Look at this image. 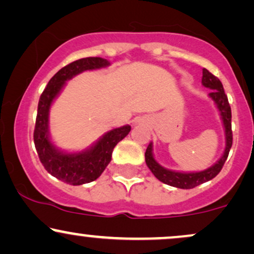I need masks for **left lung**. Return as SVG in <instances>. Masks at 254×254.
<instances>
[{
	"instance_id": "left-lung-1",
	"label": "left lung",
	"mask_w": 254,
	"mask_h": 254,
	"mask_svg": "<svg viewBox=\"0 0 254 254\" xmlns=\"http://www.w3.org/2000/svg\"><path fill=\"white\" fill-rule=\"evenodd\" d=\"M202 85L204 87H208L213 90L209 93V97L212 98L213 102L215 103L216 108L219 109L220 116H221L222 123L225 127L226 133V148L221 158L216 162L214 166H212L208 169L203 170V172L197 173H180L173 172V170L166 169L155 161L154 155H152V143L148 145L145 151V162L146 166L151 170V173L160 180L161 182L166 183V185L172 186V187L181 188V189H191L196 187L198 185L209 181V180L214 179V177L220 173V170L224 167L226 160H227L228 154H230V149L232 148V143H233V135H232V112L231 106L228 103V98L226 96L224 86H222L221 81L219 80L215 75H213L208 69H202Z\"/></svg>"
}]
</instances>
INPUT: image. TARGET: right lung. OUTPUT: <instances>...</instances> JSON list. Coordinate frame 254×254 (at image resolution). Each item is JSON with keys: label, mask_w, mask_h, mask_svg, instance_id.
I'll return each mask as SVG.
<instances>
[{"label": "right lung", "mask_w": 254, "mask_h": 254, "mask_svg": "<svg viewBox=\"0 0 254 254\" xmlns=\"http://www.w3.org/2000/svg\"><path fill=\"white\" fill-rule=\"evenodd\" d=\"M109 65L108 60L97 57L82 58L73 61L63 67L51 78L44 92L40 96L34 129L35 149L45 169L52 176L57 177L67 185L80 186L97 180L111 161L115 146L131 130L130 125H124L109 131L90 149L75 154L60 151L52 144L48 136L50 108L65 82L87 69L102 68Z\"/></svg>", "instance_id": "add662e5"}]
</instances>
